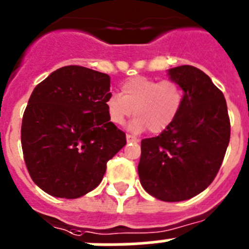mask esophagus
Returning a JSON list of instances; mask_svg holds the SVG:
<instances>
[{
  "mask_svg": "<svg viewBox=\"0 0 249 249\" xmlns=\"http://www.w3.org/2000/svg\"><path fill=\"white\" fill-rule=\"evenodd\" d=\"M126 138H127V142H128V143L129 142H138V141H140L138 138H136L135 136H132V135H127Z\"/></svg>",
  "mask_w": 249,
  "mask_h": 249,
  "instance_id": "esophagus-1",
  "label": "esophagus"
}]
</instances>
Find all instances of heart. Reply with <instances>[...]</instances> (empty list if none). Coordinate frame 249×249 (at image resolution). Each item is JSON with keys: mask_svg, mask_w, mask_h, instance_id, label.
Masks as SVG:
<instances>
[{"mask_svg": "<svg viewBox=\"0 0 249 249\" xmlns=\"http://www.w3.org/2000/svg\"><path fill=\"white\" fill-rule=\"evenodd\" d=\"M120 94L111 93L106 100V111L113 124H123L133 114L131 128L136 132L148 128L151 133L166 131L179 116L184 91L175 80H156L135 76L121 85Z\"/></svg>", "mask_w": 249, "mask_h": 249, "instance_id": "1", "label": "heart"}]
</instances>
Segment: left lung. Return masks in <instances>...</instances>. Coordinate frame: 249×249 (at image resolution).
<instances>
[{
  "instance_id": "obj_1",
  "label": "left lung",
  "mask_w": 249,
  "mask_h": 249,
  "mask_svg": "<svg viewBox=\"0 0 249 249\" xmlns=\"http://www.w3.org/2000/svg\"><path fill=\"white\" fill-rule=\"evenodd\" d=\"M184 91L182 111L157 137L141 142L138 175L146 192L164 202L190 199L218 173L231 137L223 93L193 66L168 71Z\"/></svg>"
}]
</instances>
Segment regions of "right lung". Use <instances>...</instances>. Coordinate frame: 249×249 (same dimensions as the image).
Listing matches in <instances>:
<instances>
[{"mask_svg": "<svg viewBox=\"0 0 249 249\" xmlns=\"http://www.w3.org/2000/svg\"><path fill=\"white\" fill-rule=\"evenodd\" d=\"M108 74L66 66L35 87L23 113L21 143L32 181L59 198H78L102 181L126 133L108 120Z\"/></svg>", "mask_w": 249, "mask_h": 249, "instance_id": "add662e5", "label": "right lung"}]
</instances>
